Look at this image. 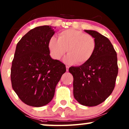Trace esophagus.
I'll list each match as a JSON object with an SVG mask.
<instances>
[{
  "label": "esophagus",
  "mask_w": 129,
  "mask_h": 129,
  "mask_svg": "<svg viewBox=\"0 0 129 129\" xmlns=\"http://www.w3.org/2000/svg\"><path fill=\"white\" fill-rule=\"evenodd\" d=\"M66 71L67 72L69 71V66H66Z\"/></svg>",
  "instance_id": "obj_1"
}]
</instances>
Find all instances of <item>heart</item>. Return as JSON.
Listing matches in <instances>:
<instances>
[{
  "label": "heart",
  "instance_id": "1",
  "mask_svg": "<svg viewBox=\"0 0 129 129\" xmlns=\"http://www.w3.org/2000/svg\"><path fill=\"white\" fill-rule=\"evenodd\" d=\"M48 47L54 59L60 60L68 53L65 58L68 63L83 64L92 57L96 47L95 39L91 35L80 30L70 29L61 32L58 39L53 36L48 42Z\"/></svg>",
  "mask_w": 129,
  "mask_h": 129
}]
</instances>
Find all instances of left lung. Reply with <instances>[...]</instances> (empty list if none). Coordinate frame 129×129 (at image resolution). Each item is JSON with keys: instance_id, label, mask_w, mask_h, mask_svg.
Returning a JSON list of instances; mask_svg holds the SVG:
<instances>
[{"instance_id": "obj_1", "label": "left lung", "mask_w": 129, "mask_h": 129, "mask_svg": "<svg viewBox=\"0 0 129 129\" xmlns=\"http://www.w3.org/2000/svg\"><path fill=\"white\" fill-rule=\"evenodd\" d=\"M95 39L96 47L92 57L79 67H71L73 95L78 103L88 107L103 103L114 89L118 74L117 53L110 41L92 30H85Z\"/></svg>"}]
</instances>
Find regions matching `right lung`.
Masks as SVG:
<instances>
[{"instance_id": "obj_1", "label": "right lung", "mask_w": 129, "mask_h": 129, "mask_svg": "<svg viewBox=\"0 0 129 129\" xmlns=\"http://www.w3.org/2000/svg\"><path fill=\"white\" fill-rule=\"evenodd\" d=\"M51 26H37L23 36L16 45L12 63L13 89L23 103L39 107L47 104L66 66L50 56L48 42L54 34Z\"/></svg>"}]
</instances>
